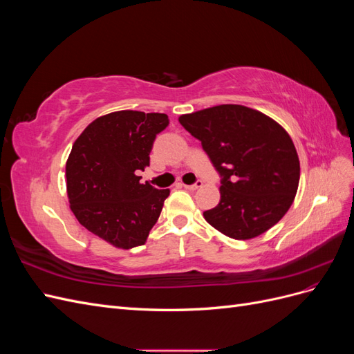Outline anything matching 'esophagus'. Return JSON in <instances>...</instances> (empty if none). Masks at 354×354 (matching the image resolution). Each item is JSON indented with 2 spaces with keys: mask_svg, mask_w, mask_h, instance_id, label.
Returning <instances> with one entry per match:
<instances>
[{
  "mask_svg": "<svg viewBox=\"0 0 354 354\" xmlns=\"http://www.w3.org/2000/svg\"><path fill=\"white\" fill-rule=\"evenodd\" d=\"M202 185H203L202 181H201V180H198L195 185H181V186H183V187H185V189H187V190H196V189L202 187Z\"/></svg>",
  "mask_w": 354,
  "mask_h": 354,
  "instance_id": "34e87169",
  "label": "esophagus"
}]
</instances>
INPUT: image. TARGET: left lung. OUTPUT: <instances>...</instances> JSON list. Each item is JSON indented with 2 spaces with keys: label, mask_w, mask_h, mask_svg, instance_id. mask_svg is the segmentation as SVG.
Listing matches in <instances>:
<instances>
[{
  "label": "left lung",
  "mask_w": 354,
  "mask_h": 354,
  "mask_svg": "<svg viewBox=\"0 0 354 354\" xmlns=\"http://www.w3.org/2000/svg\"><path fill=\"white\" fill-rule=\"evenodd\" d=\"M221 174L220 202L203 217L226 236H260L291 208L299 181L292 138L270 116L242 104H218L181 115Z\"/></svg>",
  "instance_id": "obj_1"
}]
</instances>
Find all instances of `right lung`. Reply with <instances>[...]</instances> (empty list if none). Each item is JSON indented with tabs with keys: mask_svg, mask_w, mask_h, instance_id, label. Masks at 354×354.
I'll return each instance as SVG.
<instances>
[{
	"mask_svg": "<svg viewBox=\"0 0 354 354\" xmlns=\"http://www.w3.org/2000/svg\"><path fill=\"white\" fill-rule=\"evenodd\" d=\"M165 113L118 111L99 116L75 140L66 160L71 211L95 236L115 248L143 245L158 221L169 189L140 183Z\"/></svg>",
	"mask_w": 354,
	"mask_h": 354,
	"instance_id": "obj_1",
	"label": "right lung"
}]
</instances>
